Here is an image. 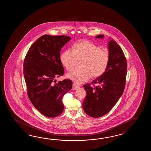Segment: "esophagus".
I'll return each instance as SVG.
<instances>
[{
    "instance_id": "obj_1",
    "label": "esophagus",
    "mask_w": 151,
    "mask_h": 151,
    "mask_svg": "<svg viewBox=\"0 0 151 151\" xmlns=\"http://www.w3.org/2000/svg\"><path fill=\"white\" fill-rule=\"evenodd\" d=\"M78 88H79V86L77 84L73 83V84L72 85V89H73V90H77Z\"/></svg>"
}]
</instances>
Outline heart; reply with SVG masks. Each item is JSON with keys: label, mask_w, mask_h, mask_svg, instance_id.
<instances>
[{"label": "heart", "mask_w": 151, "mask_h": 151, "mask_svg": "<svg viewBox=\"0 0 151 151\" xmlns=\"http://www.w3.org/2000/svg\"><path fill=\"white\" fill-rule=\"evenodd\" d=\"M110 55L106 50L86 40L76 43L72 50L65 51L60 56V61L68 71L74 68L80 60L79 67L68 73V77L77 83H83L91 77L96 78L106 72L109 64Z\"/></svg>", "instance_id": "heart-1"}]
</instances>
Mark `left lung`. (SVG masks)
<instances>
[{"instance_id": "8db88e82", "label": "left lung", "mask_w": 151, "mask_h": 151, "mask_svg": "<svg viewBox=\"0 0 151 151\" xmlns=\"http://www.w3.org/2000/svg\"><path fill=\"white\" fill-rule=\"evenodd\" d=\"M102 38L104 35L96 36ZM109 64L101 76L83 86L86 96L83 104L84 112L93 118H99L109 112L125 89L127 60L122 49L113 39L109 43ZM96 84L97 86L95 85Z\"/></svg>"}]
</instances>
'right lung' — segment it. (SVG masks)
Returning a JSON list of instances; mask_svg holds the SVG:
<instances>
[{
	"label": "right lung",
	"mask_w": 151,
	"mask_h": 151,
	"mask_svg": "<svg viewBox=\"0 0 151 151\" xmlns=\"http://www.w3.org/2000/svg\"><path fill=\"white\" fill-rule=\"evenodd\" d=\"M71 38L66 35H42L29 48L24 61V75L29 99L44 116L54 118L64 109L63 98L72 81L55 79L64 74L60 58L61 48Z\"/></svg>",
	"instance_id": "right-lung-1"
}]
</instances>
